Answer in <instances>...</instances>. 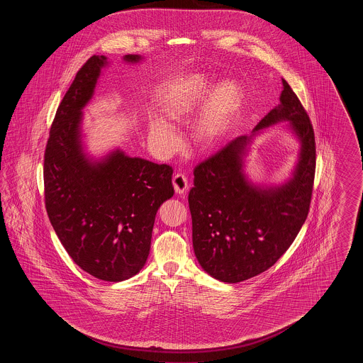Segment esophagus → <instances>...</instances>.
<instances>
[{
	"label": "esophagus",
	"instance_id": "1",
	"mask_svg": "<svg viewBox=\"0 0 363 363\" xmlns=\"http://www.w3.org/2000/svg\"><path fill=\"white\" fill-rule=\"evenodd\" d=\"M174 189L178 194H185L189 189L188 177L185 174L177 173L173 177Z\"/></svg>",
	"mask_w": 363,
	"mask_h": 363
}]
</instances>
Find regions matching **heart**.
Listing matches in <instances>:
<instances>
[{
  "mask_svg": "<svg viewBox=\"0 0 363 363\" xmlns=\"http://www.w3.org/2000/svg\"><path fill=\"white\" fill-rule=\"evenodd\" d=\"M215 83L204 73L186 76L174 88L163 104L166 117L174 122L185 121L207 101L204 111L194 128V138L209 144L225 132L242 102V88L235 80ZM150 143L160 155H170L178 148L179 138L173 125L163 118L150 122Z\"/></svg>",
  "mask_w": 363,
  "mask_h": 363,
  "instance_id": "1",
  "label": "heart"
}]
</instances>
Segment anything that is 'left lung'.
I'll list each match as a JSON object with an SVG mask.
<instances>
[{
	"mask_svg": "<svg viewBox=\"0 0 363 363\" xmlns=\"http://www.w3.org/2000/svg\"><path fill=\"white\" fill-rule=\"evenodd\" d=\"M279 121H290L302 144L287 184L262 189L246 181L242 155L247 136L234 138L194 167L188 199L193 249L204 271L220 281L240 283L265 272L286 253L308 218L315 174L314 130L286 80L280 104L253 132Z\"/></svg>",
	"mask_w": 363,
	"mask_h": 363,
	"instance_id": "left-lung-1",
	"label": "left lung"
}]
</instances>
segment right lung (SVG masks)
Segmentation results:
<instances>
[{
	"label": "right lung",
	"instance_id": "obj_1",
	"mask_svg": "<svg viewBox=\"0 0 363 363\" xmlns=\"http://www.w3.org/2000/svg\"><path fill=\"white\" fill-rule=\"evenodd\" d=\"M104 64V55L88 58L57 108L45 150V206L57 237L83 271L122 281L148 259L156 212L173 197V167L121 151L98 163L83 154L82 108Z\"/></svg>",
	"mask_w": 363,
	"mask_h": 363
}]
</instances>
